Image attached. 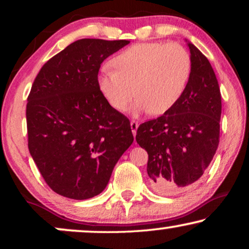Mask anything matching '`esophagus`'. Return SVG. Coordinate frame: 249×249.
Instances as JSON below:
<instances>
[{
  "label": "esophagus",
  "instance_id": "1",
  "mask_svg": "<svg viewBox=\"0 0 249 249\" xmlns=\"http://www.w3.org/2000/svg\"><path fill=\"white\" fill-rule=\"evenodd\" d=\"M130 127H131V131H132V135H136V132H137V129H138V122L136 121H131L130 122Z\"/></svg>",
  "mask_w": 249,
  "mask_h": 249
}]
</instances>
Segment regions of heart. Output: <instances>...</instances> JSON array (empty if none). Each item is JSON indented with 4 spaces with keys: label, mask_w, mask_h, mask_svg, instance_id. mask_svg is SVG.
I'll list each match as a JSON object with an SVG mask.
<instances>
[{
    "label": "heart",
    "mask_w": 249,
    "mask_h": 249,
    "mask_svg": "<svg viewBox=\"0 0 249 249\" xmlns=\"http://www.w3.org/2000/svg\"><path fill=\"white\" fill-rule=\"evenodd\" d=\"M114 69H103L98 87L107 103L124 112L135 94V112L164 114L178 104L192 74V57L179 43H138L112 60Z\"/></svg>",
    "instance_id": "1"
}]
</instances>
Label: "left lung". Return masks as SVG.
<instances>
[{
  "label": "left lung",
  "mask_w": 249,
  "mask_h": 249,
  "mask_svg": "<svg viewBox=\"0 0 249 249\" xmlns=\"http://www.w3.org/2000/svg\"><path fill=\"white\" fill-rule=\"evenodd\" d=\"M192 74L172 110L142 124L136 141L148 154L152 186L163 195L179 194L203 176L220 139L222 104L219 83L206 56L188 43Z\"/></svg>",
  "instance_id": "8db88e82"
}]
</instances>
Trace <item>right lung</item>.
I'll list each match as a JSON object with an SVG mask.
<instances>
[{"label":"right lung","instance_id":"1","mask_svg":"<svg viewBox=\"0 0 249 249\" xmlns=\"http://www.w3.org/2000/svg\"><path fill=\"white\" fill-rule=\"evenodd\" d=\"M129 40L84 38L47 61L26 108L28 148L53 192L72 199L101 194L134 142L130 121L98 87L103 61Z\"/></svg>","mask_w":249,"mask_h":249}]
</instances>
